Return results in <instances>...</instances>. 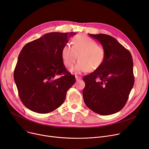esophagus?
<instances>
[{
    "label": "esophagus",
    "instance_id": "obj_1",
    "mask_svg": "<svg viewBox=\"0 0 149 149\" xmlns=\"http://www.w3.org/2000/svg\"><path fill=\"white\" fill-rule=\"evenodd\" d=\"M75 79H76L77 81H79L81 79V77L80 76H79V75H75Z\"/></svg>",
    "mask_w": 149,
    "mask_h": 149
}]
</instances>
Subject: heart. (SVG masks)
Returning a JSON list of instances; mask_svg holds the SVG:
<instances>
[{
  "mask_svg": "<svg viewBox=\"0 0 149 149\" xmlns=\"http://www.w3.org/2000/svg\"><path fill=\"white\" fill-rule=\"evenodd\" d=\"M72 47L65 45L61 55L65 65L71 68L78 58V63L71 72L81 73L86 70L92 71L98 69L103 63L106 50L103 46L97 45L91 38L84 35H78L72 38Z\"/></svg>",
  "mask_w": 149,
  "mask_h": 149,
  "instance_id": "b5f03b06",
  "label": "heart"
}]
</instances>
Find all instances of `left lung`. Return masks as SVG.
Returning a JSON list of instances; mask_svg holds the SVG:
<instances>
[{
	"label": "left lung",
	"instance_id": "1",
	"mask_svg": "<svg viewBox=\"0 0 149 149\" xmlns=\"http://www.w3.org/2000/svg\"><path fill=\"white\" fill-rule=\"evenodd\" d=\"M89 35L104 47L106 57L102 65L94 72L83 77L84 102L97 113L112 115L124 107L134 86L132 55L111 36Z\"/></svg>",
	"mask_w": 149,
	"mask_h": 149
}]
</instances>
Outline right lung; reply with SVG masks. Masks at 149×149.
I'll return each instance as SVG.
<instances>
[{
	"label": "right lung",
	"mask_w": 149,
	"mask_h": 149,
	"mask_svg": "<svg viewBox=\"0 0 149 149\" xmlns=\"http://www.w3.org/2000/svg\"><path fill=\"white\" fill-rule=\"evenodd\" d=\"M75 33H47L22 48L14 79L23 104L29 110L47 113L60 107L75 83L63 61L61 52Z\"/></svg>",
	"instance_id": "1"
}]
</instances>
